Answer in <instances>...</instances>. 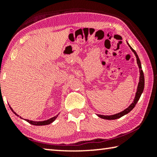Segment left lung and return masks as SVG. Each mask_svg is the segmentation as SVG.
<instances>
[{"label":"left lung","instance_id":"1","mask_svg":"<svg viewBox=\"0 0 157 157\" xmlns=\"http://www.w3.org/2000/svg\"><path fill=\"white\" fill-rule=\"evenodd\" d=\"M128 46L130 47V48L131 50L133 51V52L134 54H135V55L136 56V59H137V63H138L139 68H140V81H139V83H138V89H137V91H136V97L135 98H134V101L130 105H129L127 108L125 109L124 111L121 112V113H119L117 114H113V115H110V116H108V115H101V114H98V116L99 117H101L102 119H109V120H111V119H118V118H120L121 117L125 115V114H128L129 112H131V110H133L134 108V107L136 106L137 102L138 101L139 99H140V97L141 96L142 93H143V89H144V86H145V78H144V74H143V70H142V67H141V63H140V59H139V57L138 56V54L136 52V51L134 50V49L131 47L130 45L128 44Z\"/></svg>","mask_w":157,"mask_h":157}]
</instances>
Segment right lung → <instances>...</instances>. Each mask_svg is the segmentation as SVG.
I'll list each match as a JSON object with an SVG mask.
<instances>
[{"label":"right lung","instance_id":"1","mask_svg":"<svg viewBox=\"0 0 157 157\" xmlns=\"http://www.w3.org/2000/svg\"><path fill=\"white\" fill-rule=\"evenodd\" d=\"M10 108L11 110H12V112H13V113H14V114H15L17 116H19L18 114H17V113H14V112L13 111V110H12V109L11 108V107H10ZM57 116H58V115H56V116H55V117H54L50 118L49 119H47V120L43 121H33L29 120V119H25V120H26V121H28V122H29V124H32V125H36V126H43V125H47V124H51L52 122H53V121H54V120H55L56 118L57 117ZM19 117L21 118V117Z\"/></svg>","mask_w":157,"mask_h":157}]
</instances>
